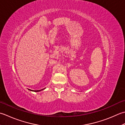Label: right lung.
I'll list each match as a JSON object with an SVG mask.
<instances>
[{
  "label": "right lung",
  "mask_w": 125,
  "mask_h": 125,
  "mask_svg": "<svg viewBox=\"0 0 125 125\" xmlns=\"http://www.w3.org/2000/svg\"><path fill=\"white\" fill-rule=\"evenodd\" d=\"M45 88H43V89H42V90H38V91H34V92H39V91H42V90H44ZM31 91H32V90H31Z\"/></svg>",
  "instance_id": "add662e5"
}]
</instances>
